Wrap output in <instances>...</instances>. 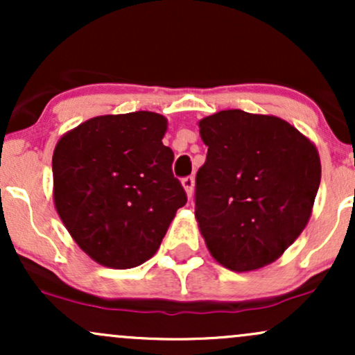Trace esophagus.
Returning a JSON list of instances; mask_svg holds the SVG:
<instances>
[{
	"label": "esophagus",
	"mask_w": 355,
	"mask_h": 355,
	"mask_svg": "<svg viewBox=\"0 0 355 355\" xmlns=\"http://www.w3.org/2000/svg\"><path fill=\"white\" fill-rule=\"evenodd\" d=\"M193 183H195V178L191 177H185L182 180V185H183V189H185V191H187V195H189V197H191V193H193Z\"/></svg>",
	"instance_id": "1"
}]
</instances>
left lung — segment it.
<instances>
[{"mask_svg": "<svg viewBox=\"0 0 355 355\" xmlns=\"http://www.w3.org/2000/svg\"><path fill=\"white\" fill-rule=\"evenodd\" d=\"M198 125L209 152L195 178V217L210 254L235 272L274 262L311 218L315 146L287 121L242 110Z\"/></svg>", "mask_w": 355, "mask_h": 355, "instance_id": "1", "label": "left lung"}]
</instances>
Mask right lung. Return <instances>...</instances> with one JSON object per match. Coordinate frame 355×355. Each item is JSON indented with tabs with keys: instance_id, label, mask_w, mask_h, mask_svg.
Returning a JSON list of instances; mask_svg holds the SVG:
<instances>
[{
	"instance_id": "obj_1",
	"label": "right lung",
	"mask_w": 355,
	"mask_h": 355,
	"mask_svg": "<svg viewBox=\"0 0 355 355\" xmlns=\"http://www.w3.org/2000/svg\"><path fill=\"white\" fill-rule=\"evenodd\" d=\"M153 112L105 115L67 133L53 153L55 207L75 242L105 267L132 268L160 247L187 193Z\"/></svg>"
}]
</instances>
